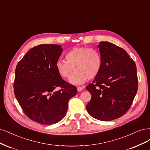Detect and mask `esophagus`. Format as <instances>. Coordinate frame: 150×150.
Listing matches in <instances>:
<instances>
[{"instance_id": "esophagus-1", "label": "esophagus", "mask_w": 150, "mask_h": 150, "mask_svg": "<svg viewBox=\"0 0 150 150\" xmlns=\"http://www.w3.org/2000/svg\"><path fill=\"white\" fill-rule=\"evenodd\" d=\"M83 90V88L82 87V86H78V87H77V90H78L79 91H81Z\"/></svg>"}]
</instances>
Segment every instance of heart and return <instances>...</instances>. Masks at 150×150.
Wrapping results in <instances>:
<instances>
[{
	"instance_id": "1",
	"label": "heart",
	"mask_w": 150,
	"mask_h": 150,
	"mask_svg": "<svg viewBox=\"0 0 150 150\" xmlns=\"http://www.w3.org/2000/svg\"><path fill=\"white\" fill-rule=\"evenodd\" d=\"M65 59L56 62L58 73L65 79L75 70L69 81L76 85L83 83L87 79H95L100 74L103 66L100 53L90 47H74L66 53Z\"/></svg>"
}]
</instances>
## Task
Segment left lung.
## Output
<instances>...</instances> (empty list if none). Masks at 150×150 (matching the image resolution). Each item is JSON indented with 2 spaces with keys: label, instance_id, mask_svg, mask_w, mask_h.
<instances>
[{
  "label": "left lung",
  "instance_id": "1",
  "mask_svg": "<svg viewBox=\"0 0 150 150\" xmlns=\"http://www.w3.org/2000/svg\"><path fill=\"white\" fill-rule=\"evenodd\" d=\"M98 46L103 66L86 86L91 95L86 108L94 118L107 122L121 117L131 107L138 90L137 67L122 48L108 42Z\"/></svg>",
  "mask_w": 150,
  "mask_h": 150
}]
</instances>
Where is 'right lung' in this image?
Instances as JSON below:
<instances>
[{
	"mask_svg": "<svg viewBox=\"0 0 150 150\" xmlns=\"http://www.w3.org/2000/svg\"><path fill=\"white\" fill-rule=\"evenodd\" d=\"M62 51L59 45H38L16 69L13 91L18 102L25 115L43 125L64 118L69 100L77 93L76 86L63 80L56 69Z\"/></svg>",
	"mask_w": 150,
	"mask_h": 150,
	"instance_id": "obj_1",
	"label": "right lung"
}]
</instances>
